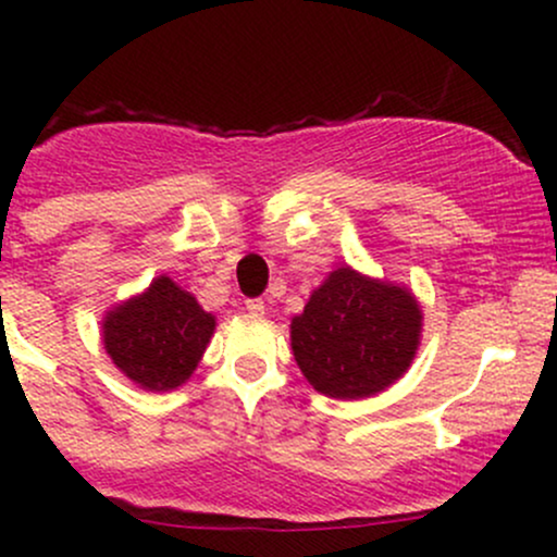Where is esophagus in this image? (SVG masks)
Returning a JSON list of instances; mask_svg holds the SVG:
<instances>
[{
	"mask_svg": "<svg viewBox=\"0 0 557 557\" xmlns=\"http://www.w3.org/2000/svg\"><path fill=\"white\" fill-rule=\"evenodd\" d=\"M246 309H248V314L264 317V300H261V298H248L246 300Z\"/></svg>",
	"mask_w": 557,
	"mask_h": 557,
	"instance_id": "1",
	"label": "esophagus"
}]
</instances>
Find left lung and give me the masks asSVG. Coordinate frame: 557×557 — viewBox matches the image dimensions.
I'll use <instances>...</instances> for the list:
<instances>
[{
    "label": "left lung",
    "instance_id": "1",
    "mask_svg": "<svg viewBox=\"0 0 557 557\" xmlns=\"http://www.w3.org/2000/svg\"><path fill=\"white\" fill-rule=\"evenodd\" d=\"M419 332V304L406 287L341 267L293 319L290 341L314 389L359 400L382 393L411 367Z\"/></svg>",
    "mask_w": 557,
    "mask_h": 557
}]
</instances>
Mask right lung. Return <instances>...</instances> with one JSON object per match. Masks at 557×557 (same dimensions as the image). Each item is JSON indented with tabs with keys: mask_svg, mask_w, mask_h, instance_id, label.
Here are the masks:
<instances>
[{
	"mask_svg": "<svg viewBox=\"0 0 557 557\" xmlns=\"http://www.w3.org/2000/svg\"><path fill=\"white\" fill-rule=\"evenodd\" d=\"M214 317L170 277L104 319V348L125 376L154 393L183 385L201 361Z\"/></svg>",
	"mask_w": 557,
	"mask_h": 557,
	"instance_id": "add662e5",
	"label": "right lung"
}]
</instances>
